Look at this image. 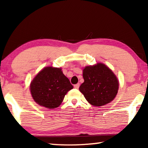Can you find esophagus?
Returning a JSON list of instances; mask_svg holds the SVG:
<instances>
[{"mask_svg":"<svg viewBox=\"0 0 148 148\" xmlns=\"http://www.w3.org/2000/svg\"><path fill=\"white\" fill-rule=\"evenodd\" d=\"M79 87V84H77L76 85H74V87L76 89H78Z\"/></svg>","mask_w":148,"mask_h":148,"instance_id":"obj_1","label":"esophagus"}]
</instances>
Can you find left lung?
Listing matches in <instances>:
<instances>
[{
    "instance_id": "8db88e82",
    "label": "left lung",
    "mask_w": 148,
    "mask_h": 148,
    "mask_svg": "<svg viewBox=\"0 0 148 148\" xmlns=\"http://www.w3.org/2000/svg\"><path fill=\"white\" fill-rule=\"evenodd\" d=\"M84 82L79 91L89 103L101 106L113 101L117 93L119 82L116 75L104 64L86 66L83 71Z\"/></svg>"
}]
</instances>
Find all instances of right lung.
<instances>
[{"label": "right lung", "mask_w": 148, "mask_h": 148, "mask_svg": "<svg viewBox=\"0 0 148 148\" xmlns=\"http://www.w3.org/2000/svg\"><path fill=\"white\" fill-rule=\"evenodd\" d=\"M73 89L61 68L45 67L32 79L30 90L34 101L40 106L53 109L59 106L65 95Z\"/></svg>", "instance_id": "obj_1"}]
</instances>
